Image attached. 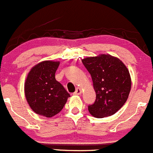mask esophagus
I'll use <instances>...</instances> for the list:
<instances>
[{"label":"esophagus","instance_id":"34e87169","mask_svg":"<svg viewBox=\"0 0 153 153\" xmlns=\"http://www.w3.org/2000/svg\"><path fill=\"white\" fill-rule=\"evenodd\" d=\"M81 89L78 88L76 89V91H75V92H74L73 94H75V95H79V94H81Z\"/></svg>","mask_w":153,"mask_h":153}]
</instances>
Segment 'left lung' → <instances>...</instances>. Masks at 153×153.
<instances>
[{
  "label": "left lung",
  "instance_id": "1",
  "mask_svg": "<svg viewBox=\"0 0 153 153\" xmlns=\"http://www.w3.org/2000/svg\"><path fill=\"white\" fill-rule=\"evenodd\" d=\"M82 63L91 74L96 92L95 102L88 105L90 113L98 118L114 115L125 103L131 91L127 67L116 57L105 54L85 58Z\"/></svg>",
  "mask_w": 153,
  "mask_h": 153
}]
</instances>
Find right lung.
Masks as SVG:
<instances>
[{
  "mask_svg": "<svg viewBox=\"0 0 153 153\" xmlns=\"http://www.w3.org/2000/svg\"><path fill=\"white\" fill-rule=\"evenodd\" d=\"M59 62L44 61L31 68L25 84V94L31 109L48 118L59 113L70 94L55 78Z\"/></svg>",
  "mask_w": 153,
  "mask_h": 153,
  "instance_id": "add662e5",
  "label": "right lung"
}]
</instances>
